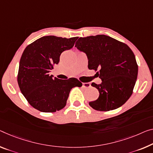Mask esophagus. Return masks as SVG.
<instances>
[{
  "instance_id": "1",
  "label": "esophagus",
  "mask_w": 153,
  "mask_h": 153,
  "mask_svg": "<svg viewBox=\"0 0 153 153\" xmlns=\"http://www.w3.org/2000/svg\"><path fill=\"white\" fill-rule=\"evenodd\" d=\"M83 87L84 88H89L91 87V84L90 83H83Z\"/></svg>"
}]
</instances>
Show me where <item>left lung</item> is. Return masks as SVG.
I'll use <instances>...</instances> for the list:
<instances>
[{
    "label": "left lung",
    "mask_w": 153,
    "mask_h": 153,
    "mask_svg": "<svg viewBox=\"0 0 153 153\" xmlns=\"http://www.w3.org/2000/svg\"><path fill=\"white\" fill-rule=\"evenodd\" d=\"M75 47L86 54L88 68L96 72L102 80L91 83L99 91V97L89 105L97 111H107L123 105L133 93L137 78L135 57L126 44L105 36L80 37Z\"/></svg>",
    "instance_id": "left-lung-1"
}]
</instances>
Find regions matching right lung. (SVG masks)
Instances as JSON below:
<instances>
[{
    "instance_id": "right-lung-1",
    "label": "right lung",
    "mask_w": 153,
    "mask_h": 153,
    "mask_svg": "<svg viewBox=\"0 0 153 153\" xmlns=\"http://www.w3.org/2000/svg\"><path fill=\"white\" fill-rule=\"evenodd\" d=\"M77 39L44 36L26 47L20 61L18 83L35 109L46 113L59 111L66 105L70 90L82 86L77 79L62 80L49 75L59 63L61 54L71 49Z\"/></svg>"
}]
</instances>
